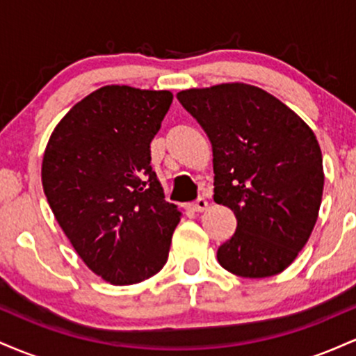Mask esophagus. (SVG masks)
<instances>
[{
	"mask_svg": "<svg viewBox=\"0 0 356 356\" xmlns=\"http://www.w3.org/2000/svg\"><path fill=\"white\" fill-rule=\"evenodd\" d=\"M191 211H194V212H204L207 209V201L204 197H199L197 201H195L194 204H191Z\"/></svg>",
	"mask_w": 356,
	"mask_h": 356,
	"instance_id": "esophagus-1",
	"label": "esophagus"
}]
</instances>
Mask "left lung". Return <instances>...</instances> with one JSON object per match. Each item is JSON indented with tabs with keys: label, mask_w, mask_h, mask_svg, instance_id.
Here are the masks:
<instances>
[{
	"label": "left lung",
	"mask_w": 356,
	"mask_h": 356,
	"mask_svg": "<svg viewBox=\"0 0 356 356\" xmlns=\"http://www.w3.org/2000/svg\"><path fill=\"white\" fill-rule=\"evenodd\" d=\"M177 99L212 144L214 201L238 219L218 249L219 264L241 277L280 275L308 243L320 212L325 172L316 136L254 85L181 90Z\"/></svg>",
	"instance_id": "obj_1"
}]
</instances>
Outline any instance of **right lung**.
I'll return each mask as SVG.
<instances>
[{
  "label": "right lung",
  "instance_id": "add662e5",
  "mask_svg": "<svg viewBox=\"0 0 356 356\" xmlns=\"http://www.w3.org/2000/svg\"><path fill=\"white\" fill-rule=\"evenodd\" d=\"M169 90L105 85L53 129L42 184L53 216L88 269L110 284L161 271L181 220L150 167V142L172 104Z\"/></svg>",
  "mask_w": 356,
  "mask_h": 356
}]
</instances>
